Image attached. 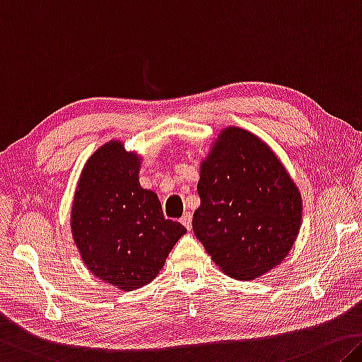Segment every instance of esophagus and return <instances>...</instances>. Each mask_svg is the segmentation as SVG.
<instances>
[{"label":"esophagus","instance_id":"1","mask_svg":"<svg viewBox=\"0 0 362 362\" xmlns=\"http://www.w3.org/2000/svg\"><path fill=\"white\" fill-rule=\"evenodd\" d=\"M180 222L183 223V227H185L187 230H190V228H192V214H190V212H185V214L182 216Z\"/></svg>","mask_w":362,"mask_h":362}]
</instances>
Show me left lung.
Masks as SVG:
<instances>
[{
  "instance_id": "obj_1",
  "label": "left lung",
  "mask_w": 362,
  "mask_h": 362,
  "mask_svg": "<svg viewBox=\"0 0 362 362\" xmlns=\"http://www.w3.org/2000/svg\"><path fill=\"white\" fill-rule=\"evenodd\" d=\"M193 232L228 277L255 280L282 264L300 233L303 199L282 160L242 127L222 129L199 163Z\"/></svg>"
}]
</instances>
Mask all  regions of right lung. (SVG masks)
<instances>
[{
    "mask_svg": "<svg viewBox=\"0 0 362 362\" xmlns=\"http://www.w3.org/2000/svg\"><path fill=\"white\" fill-rule=\"evenodd\" d=\"M141 160L120 140L101 145L80 172L71 206L80 259L122 291L153 282L187 233L180 222L164 219L158 194L140 185Z\"/></svg>",
    "mask_w": 362,
    "mask_h": 362,
    "instance_id": "right-lung-1",
    "label": "right lung"
}]
</instances>
